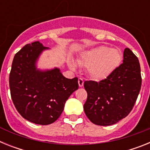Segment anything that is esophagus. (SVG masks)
Here are the masks:
<instances>
[{
    "mask_svg": "<svg viewBox=\"0 0 150 150\" xmlns=\"http://www.w3.org/2000/svg\"><path fill=\"white\" fill-rule=\"evenodd\" d=\"M78 84H79V87L83 86V84H84V80H83V78L79 77V79H78Z\"/></svg>",
    "mask_w": 150,
    "mask_h": 150,
    "instance_id": "34e87169",
    "label": "esophagus"
}]
</instances>
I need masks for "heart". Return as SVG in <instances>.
Wrapping results in <instances>:
<instances>
[{"label": "heart", "mask_w": 150, "mask_h": 150, "mask_svg": "<svg viewBox=\"0 0 150 150\" xmlns=\"http://www.w3.org/2000/svg\"><path fill=\"white\" fill-rule=\"evenodd\" d=\"M122 55L120 50L106 46H97L84 52L77 62L83 67H88V75L92 79L100 80L108 76L120 65ZM73 70L76 68L75 64L70 63Z\"/></svg>", "instance_id": "obj_1"}]
</instances>
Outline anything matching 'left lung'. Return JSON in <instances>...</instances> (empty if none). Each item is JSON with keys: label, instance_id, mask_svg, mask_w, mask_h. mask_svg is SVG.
I'll use <instances>...</instances> for the list:
<instances>
[{"label": "left lung", "instance_id": "1", "mask_svg": "<svg viewBox=\"0 0 150 150\" xmlns=\"http://www.w3.org/2000/svg\"><path fill=\"white\" fill-rule=\"evenodd\" d=\"M141 82L138 59L130 49L125 48L123 63L107 78L99 82H84L87 100L83 108L88 120L106 126L126 117L137 100Z\"/></svg>", "mask_w": 150, "mask_h": 150}]
</instances>
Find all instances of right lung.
Masks as SVG:
<instances>
[{
  "label": "right lung",
  "instance_id": "add662e5",
  "mask_svg": "<svg viewBox=\"0 0 150 150\" xmlns=\"http://www.w3.org/2000/svg\"><path fill=\"white\" fill-rule=\"evenodd\" d=\"M45 49L39 41L21 49L14 56L9 79L12 100L19 114L43 125L59 119L66 100L79 87L77 77L67 79L59 69L36 70V60Z\"/></svg>",
  "mask_w": 150,
  "mask_h": 150
}]
</instances>
